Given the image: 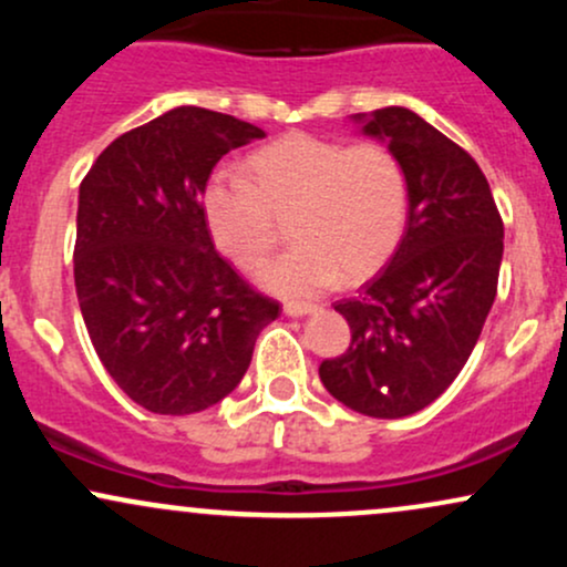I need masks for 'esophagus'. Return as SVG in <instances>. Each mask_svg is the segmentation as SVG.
<instances>
[{
  "mask_svg": "<svg viewBox=\"0 0 567 567\" xmlns=\"http://www.w3.org/2000/svg\"><path fill=\"white\" fill-rule=\"evenodd\" d=\"M317 306L315 303H285V315L288 317H306L315 315Z\"/></svg>",
  "mask_w": 567,
  "mask_h": 567,
  "instance_id": "34e87169",
  "label": "esophagus"
}]
</instances>
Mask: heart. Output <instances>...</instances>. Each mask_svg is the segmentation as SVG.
Wrapping results in <instances>:
<instances>
[{"label":"heart","mask_w":567,"mask_h":567,"mask_svg":"<svg viewBox=\"0 0 567 567\" xmlns=\"http://www.w3.org/2000/svg\"><path fill=\"white\" fill-rule=\"evenodd\" d=\"M202 218L213 245L252 269L279 239L288 220V252L258 271L266 290L311 298L341 275L365 279L392 258L408 220V178L381 143L288 135L247 159V178L218 167L202 186Z\"/></svg>","instance_id":"1"}]
</instances>
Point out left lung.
<instances>
[{
  "mask_svg": "<svg viewBox=\"0 0 567 567\" xmlns=\"http://www.w3.org/2000/svg\"><path fill=\"white\" fill-rule=\"evenodd\" d=\"M351 122L400 159L408 220L389 264L336 303L351 343L320 379L357 413L402 419L432 405L470 360L496 301L504 224L477 162L419 114L386 106Z\"/></svg>",
  "mask_w": 567,
  "mask_h": 567,
  "instance_id": "1",
  "label": "left lung"
}]
</instances>
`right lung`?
I'll list each match as a JSON object with an SVG mask.
<instances>
[{"label": "right lung", "instance_id": "add662e5", "mask_svg": "<svg viewBox=\"0 0 567 567\" xmlns=\"http://www.w3.org/2000/svg\"><path fill=\"white\" fill-rule=\"evenodd\" d=\"M264 135L178 106L109 143L84 175L76 298L103 368L152 413H199L231 394L277 320L279 303L218 256L199 205L218 159Z\"/></svg>", "mask_w": 567, "mask_h": 567}]
</instances>
